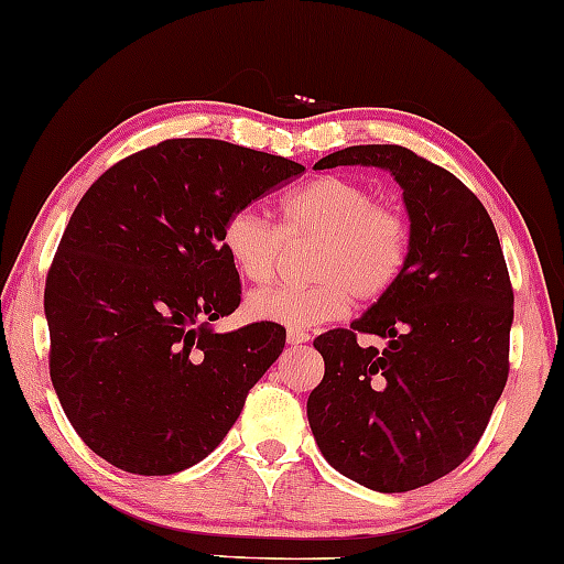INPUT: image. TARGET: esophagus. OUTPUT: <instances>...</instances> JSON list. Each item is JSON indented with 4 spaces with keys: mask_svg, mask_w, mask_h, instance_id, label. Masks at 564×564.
Listing matches in <instances>:
<instances>
[{
    "mask_svg": "<svg viewBox=\"0 0 564 564\" xmlns=\"http://www.w3.org/2000/svg\"><path fill=\"white\" fill-rule=\"evenodd\" d=\"M311 336L305 334V332H288V345H305V341H308Z\"/></svg>",
    "mask_w": 564,
    "mask_h": 564,
    "instance_id": "esophagus-1",
    "label": "esophagus"
}]
</instances>
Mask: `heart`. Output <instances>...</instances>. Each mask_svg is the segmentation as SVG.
Segmentation results:
<instances>
[{"mask_svg":"<svg viewBox=\"0 0 564 564\" xmlns=\"http://www.w3.org/2000/svg\"><path fill=\"white\" fill-rule=\"evenodd\" d=\"M223 251L251 284H269L280 272L288 240H316L311 284L256 292L246 316L303 332L345 316L349 300L376 303L397 288L409 264V225L401 212L378 204L360 181L321 175L282 202V228L251 207L225 219Z\"/></svg>","mask_w":564,"mask_h":564,"instance_id":"obj_1","label":"heart"}]
</instances>
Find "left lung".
<instances>
[{
    "label": "left lung",
    "mask_w": 564,
    "mask_h": 564,
    "mask_svg": "<svg viewBox=\"0 0 564 564\" xmlns=\"http://www.w3.org/2000/svg\"><path fill=\"white\" fill-rule=\"evenodd\" d=\"M376 165L404 188L409 264L349 328L316 336L324 380L308 422L336 471L409 492L469 458L508 380L513 288L485 204L456 175L399 144H357L316 167ZM380 335L377 352L356 341Z\"/></svg>",
    "instance_id": "left-lung-1"
}]
</instances>
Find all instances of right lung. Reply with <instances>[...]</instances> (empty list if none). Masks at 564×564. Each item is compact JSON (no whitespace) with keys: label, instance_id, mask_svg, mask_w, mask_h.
Here are the masks:
<instances>
[{"label":"right lung","instance_id":"right-lung-1","mask_svg":"<svg viewBox=\"0 0 564 564\" xmlns=\"http://www.w3.org/2000/svg\"><path fill=\"white\" fill-rule=\"evenodd\" d=\"M305 167L223 139H165L100 175L46 276L48 370L87 448L129 474L199 464L284 349L280 324L217 334L240 305L225 219Z\"/></svg>","mask_w":564,"mask_h":564}]
</instances>
